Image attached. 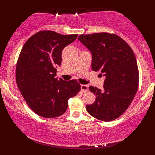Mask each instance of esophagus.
Listing matches in <instances>:
<instances>
[{
	"instance_id": "34e87169",
	"label": "esophagus",
	"mask_w": 155,
	"mask_h": 155,
	"mask_svg": "<svg viewBox=\"0 0 155 155\" xmlns=\"http://www.w3.org/2000/svg\"><path fill=\"white\" fill-rule=\"evenodd\" d=\"M81 90L82 92H87L89 90V87L87 84H81Z\"/></svg>"
}]
</instances>
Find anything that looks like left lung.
Wrapping results in <instances>:
<instances>
[{"mask_svg": "<svg viewBox=\"0 0 155 155\" xmlns=\"http://www.w3.org/2000/svg\"><path fill=\"white\" fill-rule=\"evenodd\" d=\"M79 41L92 54V68L105 78L103 90L90 86L95 101L87 105L91 116L111 121L122 115L132 102L139 82L137 61L130 46L116 35H82Z\"/></svg>", "mask_w": 155, "mask_h": 155, "instance_id": "1", "label": "left lung"}]
</instances>
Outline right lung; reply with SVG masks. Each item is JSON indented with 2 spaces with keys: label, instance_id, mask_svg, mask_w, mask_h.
I'll list each match as a JSON object with an SVG mask.
<instances>
[{
  "label": "right lung",
  "instance_id": "obj_1",
  "mask_svg": "<svg viewBox=\"0 0 155 155\" xmlns=\"http://www.w3.org/2000/svg\"><path fill=\"white\" fill-rule=\"evenodd\" d=\"M77 37L41 31L31 36L21 50L16 66L17 84L30 109L41 117L63 115L69 98L76 96L81 89L75 80L55 78L56 68L62 61L63 49Z\"/></svg>",
  "mask_w": 155,
  "mask_h": 155
}]
</instances>
